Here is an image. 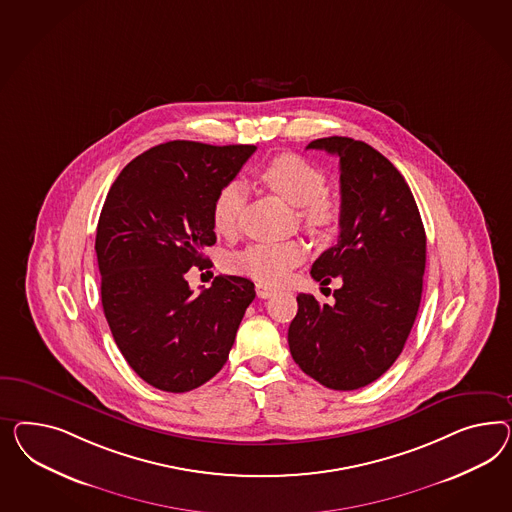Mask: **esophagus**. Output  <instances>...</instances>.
Returning a JSON list of instances; mask_svg holds the SVG:
<instances>
[{
	"label": "esophagus",
	"mask_w": 512,
	"mask_h": 512,
	"mask_svg": "<svg viewBox=\"0 0 512 512\" xmlns=\"http://www.w3.org/2000/svg\"><path fill=\"white\" fill-rule=\"evenodd\" d=\"M255 291H257V296H259V298H263V300H266V298H270V296H274V294H276V289H274V287H270V285H266V283H257V285H255Z\"/></svg>",
	"instance_id": "esophagus-1"
}]
</instances>
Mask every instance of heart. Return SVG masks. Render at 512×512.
<instances>
[{
	"instance_id": "1",
	"label": "heart",
	"mask_w": 512,
	"mask_h": 512,
	"mask_svg": "<svg viewBox=\"0 0 512 512\" xmlns=\"http://www.w3.org/2000/svg\"><path fill=\"white\" fill-rule=\"evenodd\" d=\"M257 182L298 207V218L309 233H324L337 221L339 210L326 192V173L298 154L285 152L266 162L257 173ZM246 201L242 184L229 182L214 197L210 220L218 235H233ZM307 255L302 242H257L231 257V268L264 283H279Z\"/></svg>"
}]
</instances>
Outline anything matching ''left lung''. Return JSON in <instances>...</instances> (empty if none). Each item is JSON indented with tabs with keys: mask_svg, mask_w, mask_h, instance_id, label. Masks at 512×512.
Masks as SVG:
<instances>
[{
	"mask_svg": "<svg viewBox=\"0 0 512 512\" xmlns=\"http://www.w3.org/2000/svg\"><path fill=\"white\" fill-rule=\"evenodd\" d=\"M341 169L339 238L311 266L335 304L298 294L289 348L298 367L322 386H369L399 358L414 326L427 261V236L410 186L371 145L352 138L315 139Z\"/></svg>",
	"mask_w": 512,
	"mask_h": 512,
	"instance_id": "1",
	"label": "left lung"
}]
</instances>
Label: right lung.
Wrapping results in <instances>:
<instances>
[{"label": "right lung", "instance_id": "1", "mask_svg": "<svg viewBox=\"0 0 512 512\" xmlns=\"http://www.w3.org/2000/svg\"><path fill=\"white\" fill-rule=\"evenodd\" d=\"M255 149L169 141L111 184L95 240L102 307L128 365L156 389L184 393L220 373L255 298L246 277L218 276L199 296L184 277L207 263L214 197Z\"/></svg>", "mask_w": 512, "mask_h": 512}]
</instances>
